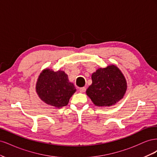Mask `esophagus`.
<instances>
[{
	"instance_id": "esophagus-1",
	"label": "esophagus",
	"mask_w": 157,
	"mask_h": 157,
	"mask_svg": "<svg viewBox=\"0 0 157 157\" xmlns=\"http://www.w3.org/2000/svg\"><path fill=\"white\" fill-rule=\"evenodd\" d=\"M79 90H80V92H81V93H84V92H85V91H86V88H85V87H82V88H80L79 89Z\"/></svg>"
}]
</instances>
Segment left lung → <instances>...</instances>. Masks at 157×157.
I'll use <instances>...</instances> for the list:
<instances>
[{"instance_id":"8db88e82","label":"left lung","mask_w":157,"mask_h":157,"mask_svg":"<svg viewBox=\"0 0 157 157\" xmlns=\"http://www.w3.org/2000/svg\"><path fill=\"white\" fill-rule=\"evenodd\" d=\"M92 84L86 90L87 96L95 105L111 106L124 97L126 80L117 66L111 65L99 68L92 75Z\"/></svg>"}]
</instances>
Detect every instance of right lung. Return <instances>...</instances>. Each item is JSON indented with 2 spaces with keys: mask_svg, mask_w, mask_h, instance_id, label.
<instances>
[{
  "mask_svg": "<svg viewBox=\"0 0 157 157\" xmlns=\"http://www.w3.org/2000/svg\"><path fill=\"white\" fill-rule=\"evenodd\" d=\"M38 96L48 105L56 108L66 106L70 98L76 92L68 75L63 71L44 69L40 74L36 84Z\"/></svg>",
  "mask_w": 157,
  "mask_h": 157,
  "instance_id": "add662e5",
  "label": "right lung"
}]
</instances>
